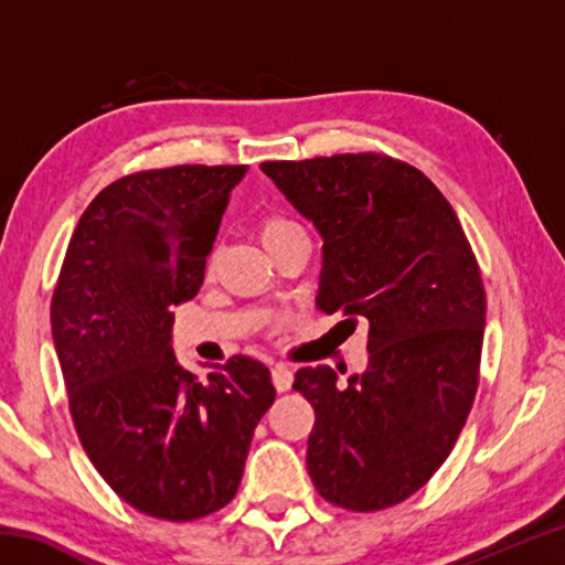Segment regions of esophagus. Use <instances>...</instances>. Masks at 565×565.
Masks as SVG:
<instances>
[{"label":"esophagus","instance_id":"obj_1","mask_svg":"<svg viewBox=\"0 0 565 565\" xmlns=\"http://www.w3.org/2000/svg\"><path fill=\"white\" fill-rule=\"evenodd\" d=\"M271 379L276 391H289L294 384V371L289 369V363H276L271 369Z\"/></svg>","mask_w":565,"mask_h":565}]
</instances>
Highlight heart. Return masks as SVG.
Instances as JSON below:
<instances>
[{"label":"heart","instance_id":"1","mask_svg":"<svg viewBox=\"0 0 565 565\" xmlns=\"http://www.w3.org/2000/svg\"><path fill=\"white\" fill-rule=\"evenodd\" d=\"M256 234H259V242L269 254H274L276 248L284 246L286 242H291L296 236H306V228L301 226L299 218H294L286 212H266L259 224H256Z\"/></svg>","mask_w":565,"mask_h":565}]
</instances>
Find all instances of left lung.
Listing matches in <instances>:
<instances>
[{
  "mask_svg": "<svg viewBox=\"0 0 565 565\" xmlns=\"http://www.w3.org/2000/svg\"><path fill=\"white\" fill-rule=\"evenodd\" d=\"M323 238L317 303L369 321V366H303L313 406L306 466L321 499L381 511L414 495L451 454L473 406L486 291L458 216L416 167L376 151L264 161Z\"/></svg>",
  "mask_w": 565,
  "mask_h": 565,
  "instance_id": "8db88e82",
  "label": "left lung"
}]
</instances>
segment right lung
<instances>
[{
    "mask_svg": "<svg viewBox=\"0 0 565 565\" xmlns=\"http://www.w3.org/2000/svg\"><path fill=\"white\" fill-rule=\"evenodd\" d=\"M244 164H179L102 189L66 246L52 337L89 461L131 509L196 521L234 499L269 369L232 356L202 379L171 349V306L196 296Z\"/></svg>",
    "mask_w": 565,
    "mask_h": 565,
    "instance_id": "add662e5",
    "label": "right lung"
}]
</instances>
